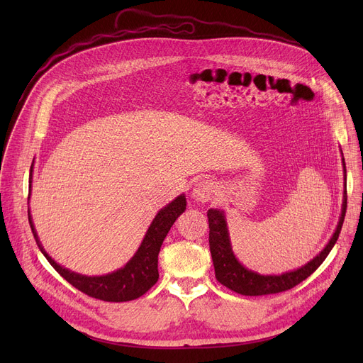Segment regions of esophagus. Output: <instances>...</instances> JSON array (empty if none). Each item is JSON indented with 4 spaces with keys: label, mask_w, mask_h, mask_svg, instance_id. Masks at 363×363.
I'll return each instance as SVG.
<instances>
[{
    "label": "esophagus",
    "mask_w": 363,
    "mask_h": 363,
    "mask_svg": "<svg viewBox=\"0 0 363 363\" xmlns=\"http://www.w3.org/2000/svg\"><path fill=\"white\" fill-rule=\"evenodd\" d=\"M215 196V184L211 181H201L194 185L191 191V199L197 203H206Z\"/></svg>",
    "instance_id": "obj_1"
}]
</instances>
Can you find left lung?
Listing matches in <instances>:
<instances>
[{
  "instance_id": "1",
  "label": "left lung",
  "mask_w": 363,
  "mask_h": 363,
  "mask_svg": "<svg viewBox=\"0 0 363 363\" xmlns=\"http://www.w3.org/2000/svg\"><path fill=\"white\" fill-rule=\"evenodd\" d=\"M341 152V163H342V175H345V189H342V204H341V215L338 218V223L335 226V231L331 235L327 245L308 263L301 264L300 268L282 272L279 275H263L256 271H252L237 259L233 250L230 230H228L226 215L222 208H208L207 218H208V245H211L212 260L215 266V275L216 279L230 289L242 296H264V294H275L281 291H287L297 284L311 277L320 263L325 260L330 255L334 244L338 240L342 222L346 216V207H347V175H346V162L345 156Z\"/></svg>"
}]
</instances>
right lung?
<instances>
[{"instance_id": "1", "label": "right lung", "mask_w": 363, "mask_h": 363, "mask_svg": "<svg viewBox=\"0 0 363 363\" xmlns=\"http://www.w3.org/2000/svg\"><path fill=\"white\" fill-rule=\"evenodd\" d=\"M33 174V163L30 166L29 174V188L32 189V175ZM30 199V194H29ZM186 208V199L185 194L178 196L175 200L167 203L164 207H162L157 212V215L150 223L148 230L135 252L128 263L122 268L108 272L106 275H95L88 277L78 272H73L60 263H57L44 249V245L38 237V233L35 230V225L32 220L30 208L28 211L29 223L32 228L33 237L36 240L38 247L43 252V255L47 257L52 268L59 272L69 284H72L74 289L88 294L89 297L100 298L104 301H129L135 300L145 294L152 285H155L159 279V252L163 244V240L166 238L170 226L175 223V220L185 212Z\"/></svg>"}]
</instances>
